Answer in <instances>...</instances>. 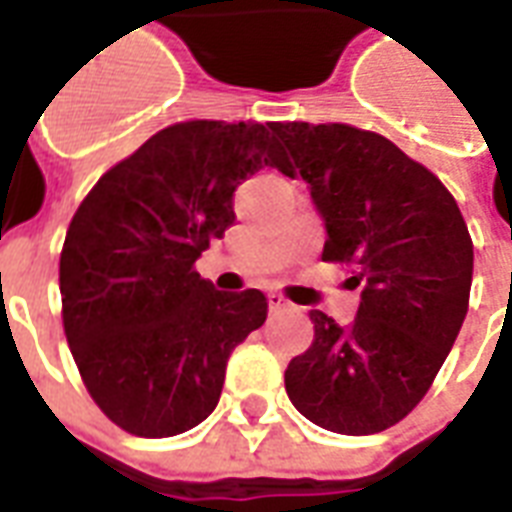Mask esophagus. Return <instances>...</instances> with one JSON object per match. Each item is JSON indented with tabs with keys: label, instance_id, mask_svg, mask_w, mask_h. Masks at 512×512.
I'll return each mask as SVG.
<instances>
[{
	"label": "esophagus",
	"instance_id": "34e87169",
	"mask_svg": "<svg viewBox=\"0 0 512 512\" xmlns=\"http://www.w3.org/2000/svg\"><path fill=\"white\" fill-rule=\"evenodd\" d=\"M268 310L271 312H285L290 310V304L279 293H268Z\"/></svg>",
	"mask_w": 512,
	"mask_h": 512
}]
</instances>
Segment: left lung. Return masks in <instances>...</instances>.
Wrapping results in <instances>:
<instances>
[{"label":"left lung","instance_id":"left-lung-1","mask_svg":"<svg viewBox=\"0 0 512 512\" xmlns=\"http://www.w3.org/2000/svg\"><path fill=\"white\" fill-rule=\"evenodd\" d=\"M271 131L323 216V260L351 263L365 285L351 326L310 312L315 340L285 370L290 403L334 433H381L425 397L461 332L472 238L444 183L386 136L345 123Z\"/></svg>","mask_w":512,"mask_h":512}]
</instances>
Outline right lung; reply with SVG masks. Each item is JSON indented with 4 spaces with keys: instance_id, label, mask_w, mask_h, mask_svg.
<instances>
[{
    "instance_id": "1",
    "label": "right lung",
    "mask_w": 512,
    "mask_h": 512,
    "mask_svg": "<svg viewBox=\"0 0 512 512\" xmlns=\"http://www.w3.org/2000/svg\"><path fill=\"white\" fill-rule=\"evenodd\" d=\"M263 167L290 172L271 123H175L73 213L62 323L87 392L117 428L164 439L200 425L233 348L266 323L260 290L222 293L194 271L235 222V189Z\"/></svg>"
}]
</instances>
